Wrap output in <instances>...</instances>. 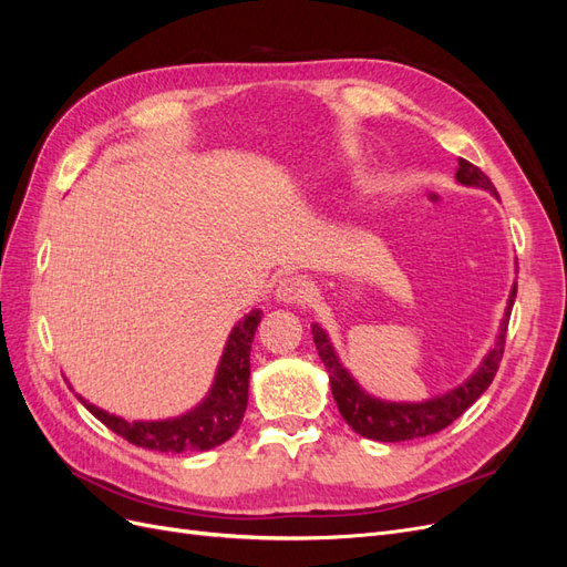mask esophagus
I'll list each match as a JSON object with an SVG mask.
<instances>
[{"label":"esophagus","mask_w":567,"mask_h":567,"mask_svg":"<svg viewBox=\"0 0 567 567\" xmlns=\"http://www.w3.org/2000/svg\"><path fill=\"white\" fill-rule=\"evenodd\" d=\"M312 284L302 277H286L277 286V300L286 305H305L312 300Z\"/></svg>","instance_id":"34e87169"}]
</instances>
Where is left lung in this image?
Here are the masks:
<instances>
[{"label": "left lung", "mask_w": 567, "mask_h": 567, "mask_svg": "<svg viewBox=\"0 0 567 567\" xmlns=\"http://www.w3.org/2000/svg\"><path fill=\"white\" fill-rule=\"evenodd\" d=\"M456 182L485 188V192L499 198L494 184L489 182V177L483 173V169L463 158H458ZM516 293H518V284H513L508 305H506V315L499 326V336H496L494 348L483 359L480 369L466 383H461L447 394H440V398L425 400V402H383V400L371 398V394H367L357 385V381L348 373V369L340 364V359L326 331L319 323H312L317 352L321 357L326 371H329L333 400L338 404L340 416L346 419V423L354 433L369 440H379V442H404V440H416V437L435 435L444 431V427L454 423L494 381L496 369H499V362L504 357L508 317H511V307H513V300H516Z\"/></svg>", "instance_id": "left-lung-1"}]
</instances>
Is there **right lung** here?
Segmentation results:
<instances>
[{
  "label": "right lung",
  "instance_id": "1",
  "mask_svg": "<svg viewBox=\"0 0 567 567\" xmlns=\"http://www.w3.org/2000/svg\"><path fill=\"white\" fill-rule=\"evenodd\" d=\"M260 319V310H252L234 326L225 354L219 359L217 375L208 398H205L194 411H188V414L179 419L130 423L125 419L106 414L104 409H96L82 398L80 402L87 406L101 423L111 427L113 433L136 444V447L173 454L213 450L217 444L227 442L244 421L248 406L250 346Z\"/></svg>",
  "mask_w": 567,
  "mask_h": 567
}]
</instances>
